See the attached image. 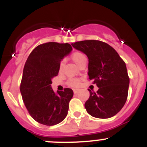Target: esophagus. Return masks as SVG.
Masks as SVG:
<instances>
[{
    "label": "esophagus",
    "mask_w": 147,
    "mask_h": 147,
    "mask_svg": "<svg viewBox=\"0 0 147 147\" xmlns=\"http://www.w3.org/2000/svg\"><path fill=\"white\" fill-rule=\"evenodd\" d=\"M73 92L74 94H77L78 92V89H73Z\"/></svg>",
    "instance_id": "obj_1"
}]
</instances>
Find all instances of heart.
I'll use <instances>...</instances> for the list:
<instances>
[{"label": "heart", "mask_w": 147, "mask_h": 147, "mask_svg": "<svg viewBox=\"0 0 147 147\" xmlns=\"http://www.w3.org/2000/svg\"><path fill=\"white\" fill-rule=\"evenodd\" d=\"M71 58H72V61L78 66L80 67L83 63L86 62L87 61V59H86V55L80 51H75L71 56ZM63 67V63L61 62L59 65V69H61ZM69 86H73V87H77L79 85V80H77V79H70L68 82Z\"/></svg>", "instance_id": "heart-1"}]
</instances>
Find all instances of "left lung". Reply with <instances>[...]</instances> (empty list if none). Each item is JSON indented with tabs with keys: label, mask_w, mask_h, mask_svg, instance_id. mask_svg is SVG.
I'll return each instance as SVG.
<instances>
[{
	"label": "left lung",
	"mask_w": 147,
	"mask_h": 147,
	"mask_svg": "<svg viewBox=\"0 0 147 147\" xmlns=\"http://www.w3.org/2000/svg\"><path fill=\"white\" fill-rule=\"evenodd\" d=\"M72 46L88 57L89 79L98 88L96 93L88 90L86 111L96 118L113 117L127 100L130 79L125 63L112 46L102 41H79Z\"/></svg>",
	"instance_id": "1"
}]
</instances>
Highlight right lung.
Segmentation results:
<instances>
[{
    "label": "right lung",
    "mask_w": 147,
    "mask_h": 147,
    "mask_svg": "<svg viewBox=\"0 0 147 147\" xmlns=\"http://www.w3.org/2000/svg\"><path fill=\"white\" fill-rule=\"evenodd\" d=\"M72 50L69 43H43L30 53L24 64L20 91L30 116L40 124L54 125L67 117L73 91L64 88L55 93L51 80L58 75L61 60Z\"/></svg>",
    "instance_id": "add662e5"
}]
</instances>
